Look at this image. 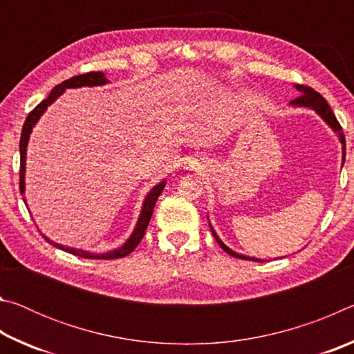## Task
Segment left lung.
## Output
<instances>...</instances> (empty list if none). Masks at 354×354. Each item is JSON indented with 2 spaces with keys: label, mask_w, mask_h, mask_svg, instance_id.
<instances>
[{
  "label": "left lung",
  "mask_w": 354,
  "mask_h": 354,
  "mask_svg": "<svg viewBox=\"0 0 354 354\" xmlns=\"http://www.w3.org/2000/svg\"><path fill=\"white\" fill-rule=\"evenodd\" d=\"M298 91H299V97H297L295 100L290 101V104L293 106H306V107H313V109L319 113V115L325 120V122L331 127L335 133L339 134L340 137V142L344 143V158H345V136H344V131H342V127H340V123L337 122V118H335L334 112L331 111V107H329V104L326 103V100L322 97V95L319 92H315L313 87H308V86H303V84H297L295 86ZM212 234L215 237V241H217V243L220 245L221 248H223L227 254L234 256V257H239V259H247V261H259V259H254V257H247V256H242V254H237L234 253V251L230 250L226 247V245L220 241L218 236L215 234L214 230L211 227ZM261 262V261H259Z\"/></svg>",
  "instance_id": "8db88e82"
}]
</instances>
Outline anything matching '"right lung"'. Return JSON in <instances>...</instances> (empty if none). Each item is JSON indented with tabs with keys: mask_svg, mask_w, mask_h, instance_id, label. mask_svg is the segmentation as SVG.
Here are the masks:
<instances>
[{
	"mask_svg": "<svg viewBox=\"0 0 354 354\" xmlns=\"http://www.w3.org/2000/svg\"><path fill=\"white\" fill-rule=\"evenodd\" d=\"M106 82H107V80L104 77L103 71H88V73L73 76L67 81L57 84V86L51 91L50 97L41 101V103H39L31 112L28 113V117L25 120V124H23V129H21V137H20V192H21V194L25 192V159H26L28 139H29V134H31L32 127L35 124V122H37V120L40 118L41 113L45 112L46 107L50 106L53 101H55L59 97V95H61L65 91V88L82 87V86H101V84H106ZM164 187H165V183H160V184L156 185V187H153L151 192H149L148 196L145 198V203H143L139 223H137L133 236H131L128 239V242L124 243L123 247H120L118 250H113V251H111V253H106V254H91V253H87V251H82V250L64 247V245L51 242L50 239L45 237L46 242H50L51 245H55V247L67 251V253H71L75 256H81V257H87V259H118V257L128 256L129 253H133L134 248L140 243L143 236H145L148 223H149V220H151L154 205H156V201H158L159 195L162 194Z\"/></svg>",
	"mask_w": 354,
	"mask_h": 354,
	"instance_id": "right-lung-1",
	"label": "right lung"
}]
</instances>
